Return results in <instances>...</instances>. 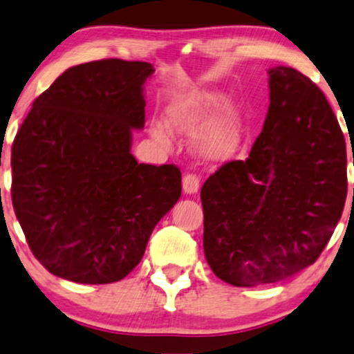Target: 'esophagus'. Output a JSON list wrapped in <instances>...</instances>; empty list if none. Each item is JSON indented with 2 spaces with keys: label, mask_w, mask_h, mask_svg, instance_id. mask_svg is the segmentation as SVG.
Wrapping results in <instances>:
<instances>
[{
  "label": "esophagus",
  "mask_w": 354,
  "mask_h": 354,
  "mask_svg": "<svg viewBox=\"0 0 354 354\" xmlns=\"http://www.w3.org/2000/svg\"><path fill=\"white\" fill-rule=\"evenodd\" d=\"M182 187H183V192H185L187 195H194L198 192V188H200V178L196 177L195 174H187V176H183Z\"/></svg>",
  "instance_id": "1"
}]
</instances>
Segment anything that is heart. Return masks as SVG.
Here are the masks:
<instances>
[{
  "mask_svg": "<svg viewBox=\"0 0 354 354\" xmlns=\"http://www.w3.org/2000/svg\"><path fill=\"white\" fill-rule=\"evenodd\" d=\"M223 104L224 97L221 94L213 93V91H200L185 99L177 100L167 109V125L176 133L194 135ZM151 135L159 143L167 141L166 133L160 127L151 128ZM237 145L239 123L236 115L229 110L209 120L196 138L200 154L211 160L229 158L236 151Z\"/></svg>",
  "mask_w": 354,
  "mask_h": 354,
  "instance_id": "b5f03b06",
  "label": "heart"
}]
</instances>
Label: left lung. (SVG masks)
Listing matches in <instances>:
<instances>
[{"instance_id": "1", "label": "left lung", "mask_w": 354, "mask_h": 354, "mask_svg": "<svg viewBox=\"0 0 354 354\" xmlns=\"http://www.w3.org/2000/svg\"><path fill=\"white\" fill-rule=\"evenodd\" d=\"M268 76V113L249 158L201 187L206 261L232 286L277 283L314 263L346 200L345 136L328 100L295 68Z\"/></svg>"}]
</instances>
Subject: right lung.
Listing matches in <instances>:
<instances>
[{
    "instance_id": "add662e5",
    "label": "right lung",
    "mask_w": 354,
    "mask_h": 354,
    "mask_svg": "<svg viewBox=\"0 0 354 354\" xmlns=\"http://www.w3.org/2000/svg\"><path fill=\"white\" fill-rule=\"evenodd\" d=\"M146 62L110 58L68 68L34 100L11 149V196L32 254L82 284L125 278L182 194L174 164H138Z\"/></svg>"
}]
</instances>
